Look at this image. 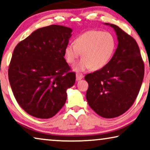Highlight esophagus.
Wrapping results in <instances>:
<instances>
[{"label":"esophagus","instance_id":"esophagus-1","mask_svg":"<svg viewBox=\"0 0 150 150\" xmlns=\"http://www.w3.org/2000/svg\"><path fill=\"white\" fill-rule=\"evenodd\" d=\"M83 78V75L81 73H77L76 74V79L77 81L80 80Z\"/></svg>","mask_w":150,"mask_h":150}]
</instances>
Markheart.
<instances>
[{
	"mask_svg": "<svg viewBox=\"0 0 150 150\" xmlns=\"http://www.w3.org/2000/svg\"><path fill=\"white\" fill-rule=\"evenodd\" d=\"M116 47L115 38L109 32L91 30L79 35L73 43L68 44L64 50V57L69 64H74L81 55L83 57L74 66L76 72L91 69H101L110 60Z\"/></svg>",
	"mask_w": 150,
	"mask_h": 150,
	"instance_id": "1",
	"label": "heart"
}]
</instances>
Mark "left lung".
Here are the masks:
<instances>
[{
  "mask_svg": "<svg viewBox=\"0 0 150 150\" xmlns=\"http://www.w3.org/2000/svg\"><path fill=\"white\" fill-rule=\"evenodd\" d=\"M118 46L108 64L87 74L86 99L90 107L103 118L119 117L132 106L137 98L144 77V64L137 42L112 24Z\"/></svg>",
  "mask_w": 150,
  "mask_h": 150,
  "instance_id": "8db88e82",
  "label": "left lung"
}]
</instances>
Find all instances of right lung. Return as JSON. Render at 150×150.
<instances>
[{"label":"right lung","mask_w":150,"mask_h":150,"mask_svg":"<svg viewBox=\"0 0 150 150\" xmlns=\"http://www.w3.org/2000/svg\"><path fill=\"white\" fill-rule=\"evenodd\" d=\"M72 31L56 25L40 28L15 47L8 70L10 86L18 104L33 117L56 115L75 82L64 57Z\"/></svg>","instance_id":"add662e5"}]
</instances>
